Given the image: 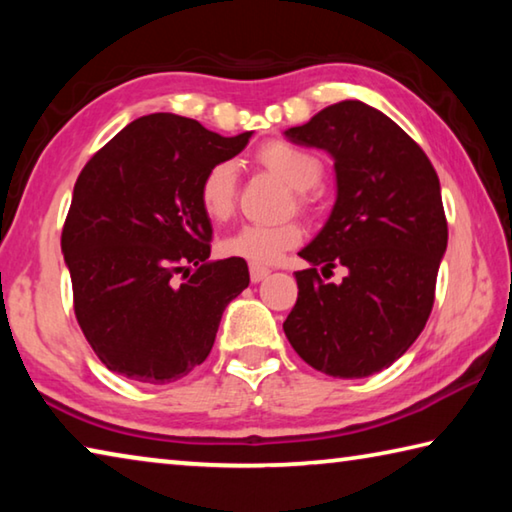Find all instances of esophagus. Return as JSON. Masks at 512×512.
<instances>
[{
    "label": "esophagus",
    "mask_w": 512,
    "mask_h": 512,
    "mask_svg": "<svg viewBox=\"0 0 512 512\" xmlns=\"http://www.w3.org/2000/svg\"><path fill=\"white\" fill-rule=\"evenodd\" d=\"M268 275H271V268H266V266H257V264L250 266V280H253L255 284H257V282H262V280H266Z\"/></svg>",
    "instance_id": "34e87169"
}]
</instances>
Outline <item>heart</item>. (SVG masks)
<instances>
[{
    "label": "heart",
    "instance_id": "1",
    "mask_svg": "<svg viewBox=\"0 0 512 512\" xmlns=\"http://www.w3.org/2000/svg\"><path fill=\"white\" fill-rule=\"evenodd\" d=\"M257 160L266 169L277 173L284 183L296 192H307L320 180L323 164L314 153L300 146L273 140L266 142L257 151ZM237 189V169L232 162H216L205 171L201 180V205L210 219H225L232 212ZM302 241V228L298 223H280V225H244L230 237L223 239V253L230 257H241L250 264H273L287 253L289 248L298 246Z\"/></svg>",
    "mask_w": 512,
    "mask_h": 512
}]
</instances>
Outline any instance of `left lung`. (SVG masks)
<instances>
[{
	"mask_svg": "<svg viewBox=\"0 0 512 512\" xmlns=\"http://www.w3.org/2000/svg\"><path fill=\"white\" fill-rule=\"evenodd\" d=\"M334 160L336 198L318 235L300 250L298 300L284 334L311 368L339 379L384 370L427 325L447 250L436 171L424 151L384 112L341 101L284 131ZM345 265L339 285L315 266Z\"/></svg>",
	"mask_w": 512,
	"mask_h": 512,
	"instance_id": "obj_1",
	"label": "left lung"
}]
</instances>
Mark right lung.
I'll return each mask as SVG.
<instances>
[{"label":"right lung","mask_w":512,"mask_h":512,"mask_svg":"<svg viewBox=\"0 0 512 512\" xmlns=\"http://www.w3.org/2000/svg\"><path fill=\"white\" fill-rule=\"evenodd\" d=\"M250 137L155 112L83 167L60 248L76 320L108 370L169 384L207 359L225 307L250 275L241 257L210 259L212 223L198 189L205 171L235 158Z\"/></svg>","instance_id":"right-lung-1"}]
</instances>
